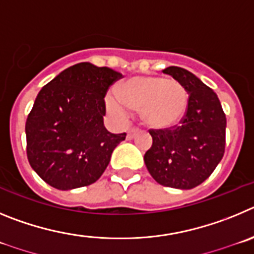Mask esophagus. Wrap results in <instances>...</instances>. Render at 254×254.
Masks as SVG:
<instances>
[{"mask_svg": "<svg viewBox=\"0 0 254 254\" xmlns=\"http://www.w3.org/2000/svg\"><path fill=\"white\" fill-rule=\"evenodd\" d=\"M138 132H139L138 127H130V129L127 130V140H131V139L134 138V136H135L136 134H138Z\"/></svg>", "mask_w": 254, "mask_h": 254, "instance_id": "esophagus-1", "label": "esophagus"}]
</instances>
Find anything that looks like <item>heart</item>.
Returning <instances> with one entry per match:
<instances>
[{
	"label": "heart",
	"instance_id": "heart-1",
	"mask_svg": "<svg viewBox=\"0 0 254 254\" xmlns=\"http://www.w3.org/2000/svg\"><path fill=\"white\" fill-rule=\"evenodd\" d=\"M118 96H106L107 111L123 119L127 109L140 110L143 122L153 129H168L181 122L189 105L186 88L176 79L136 76L119 84Z\"/></svg>",
	"mask_w": 254,
	"mask_h": 254
}]
</instances>
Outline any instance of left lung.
I'll return each instance as SVG.
<instances>
[{
  "mask_svg": "<svg viewBox=\"0 0 254 254\" xmlns=\"http://www.w3.org/2000/svg\"><path fill=\"white\" fill-rule=\"evenodd\" d=\"M163 73L186 88L189 105L178 127L149 130L153 144L144 162L159 185L190 190L202 184L223 158L227 118L216 93L195 74L175 65Z\"/></svg>",
  "mask_w": 254,
  "mask_h": 254,
  "instance_id": "8db88e82",
  "label": "left lung"
}]
</instances>
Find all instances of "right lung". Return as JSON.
Masks as SVG:
<instances>
[{
	"label": "right lung",
	"instance_id": "right-lung-1",
	"mask_svg": "<svg viewBox=\"0 0 254 254\" xmlns=\"http://www.w3.org/2000/svg\"><path fill=\"white\" fill-rule=\"evenodd\" d=\"M122 73L88 62L61 72L36 96L27 116L26 153L31 168L58 190L88 186L101 177L127 132L104 125V97Z\"/></svg>",
	"mask_w": 254,
	"mask_h": 254
}]
</instances>
